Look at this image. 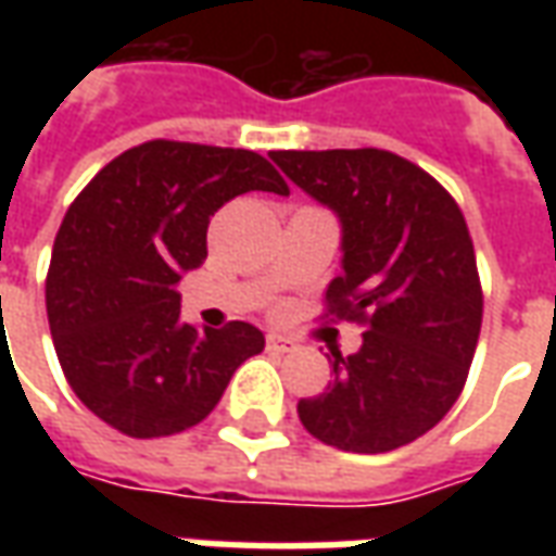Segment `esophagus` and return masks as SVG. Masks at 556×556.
Here are the masks:
<instances>
[{"label":"esophagus","instance_id":"1","mask_svg":"<svg viewBox=\"0 0 556 556\" xmlns=\"http://www.w3.org/2000/svg\"><path fill=\"white\" fill-rule=\"evenodd\" d=\"M267 351H274V354H291V351H298V342L282 337V333H267Z\"/></svg>","mask_w":556,"mask_h":556}]
</instances>
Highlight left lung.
Instances as JSON below:
<instances>
[{"label": "left lung", "mask_w": 556, "mask_h": 556, "mask_svg": "<svg viewBox=\"0 0 556 556\" xmlns=\"http://www.w3.org/2000/svg\"><path fill=\"white\" fill-rule=\"evenodd\" d=\"M301 190L337 211L342 274L327 315L363 325L357 354L333 351V381L298 402L303 429L345 453H390L453 408L482 327L473 241L455 199L381 148L270 151Z\"/></svg>", "instance_id": "8db88e82"}]
</instances>
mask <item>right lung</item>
<instances>
[{"mask_svg":"<svg viewBox=\"0 0 556 556\" xmlns=\"http://www.w3.org/2000/svg\"><path fill=\"white\" fill-rule=\"evenodd\" d=\"M250 190L289 195L247 148L151 139L110 160L71 202L47 270L55 354L79 402L127 438H166L217 408L262 330L181 321V274L207 255V223Z\"/></svg>","mask_w":556,"mask_h":556,"instance_id":"right-lung-1","label":"right lung"}]
</instances>
